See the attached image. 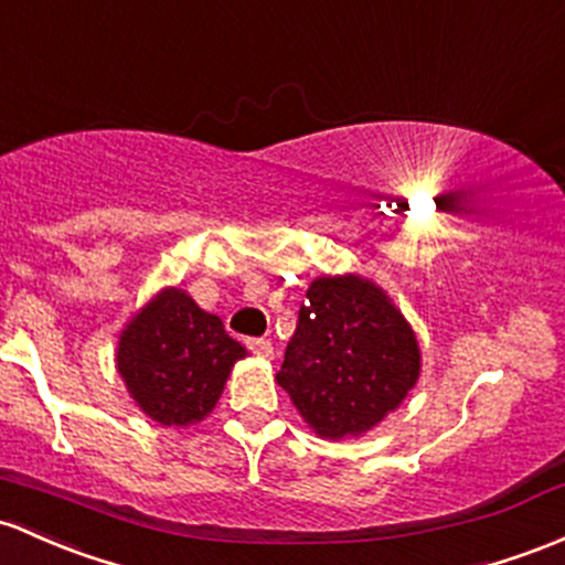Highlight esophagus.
Returning a JSON list of instances; mask_svg holds the SVG:
<instances>
[{"instance_id":"obj_1","label":"esophagus","mask_w":565,"mask_h":565,"mask_svg":"<svg viewBox=\"0 0 565 565\" xmlns=\"http://www.w3.org/2000/svg\"><path fill=\"white\" fill-rule=\"evenodd\" d=\"M246 345H249V351L254 353V356H259V359H273V343H270V340L252 338V340H246Z\"/></svg>"}]
</instances>
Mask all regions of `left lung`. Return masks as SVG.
I'll return each mask as SVG.
<instances>
[{
  "mask_svg": "<svg viewBox=\"0 0 565 565\" xmlns=\"http://www.w3.org/2000/svg\"><path fill=\"white\" fill-rule=\"evenodd\" d=\"M420 345L373 278L345 273L308 284L276 381L321 439L362 437L418 383Z\"/></svg>",
  "mask_w": 565,
  "mask_h": 565,
  "instance_id": "8db88e82",
  "label": "left lung"
}]
</instances>
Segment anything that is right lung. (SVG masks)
I'll return each mask as SVG.
<instances>
[{"mask_svg": "<svg viewBox=\"0 0 565 565\" xmlns=\"http://www.w3.org/2000/svg\"><path fill=\"white\" fill-rule=\"evenodd\" d=\"M246 349L179 287H163L120 330L117 375L147 418L160 426L198 424L214 411Z\"/></svg>", "mask_w": 565, "mask_h": 565, "instance_id": "add662e5", "label": "right lung"}]
</instances>
